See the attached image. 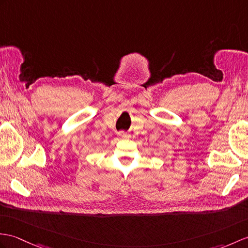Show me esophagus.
<instances>
[{
  "label": "esophagus",
  "mask_w": 248,
  "mask_h": 248,
  "mask_svg": "<svg viewBox=\"0 0 248 248\" xmlns=\"http://www.w3.org/2000/svg\"><path fill=\"white\" fill-rule=\"evenodd\" d=\"M119 135L122 136V137H126V136H128V134L124 133V132H119Z\"/></svg>",
  "instance_id": "esophagus-1"
}]
</instances>
